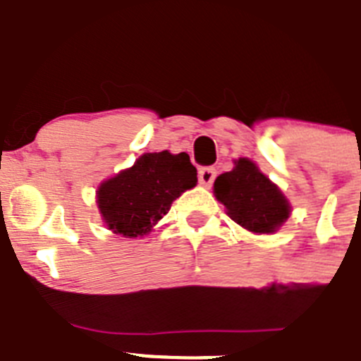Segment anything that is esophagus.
<instances>
[{
  "label": "esophagus",
  "mask_w": 361,
  "mask_h": 361,
  "mask_svg": "<svg viewBox=\"0 0 361 361\" xmlns=\"http://www.w3.org/2000/svg\"><path fill=\"white\" fill-rule=\"evenodd\" d=\"M197 178H200L201 185H204V187H210V185L214 183V180H216V169H214V167L200 169Z\"/></svg>",
  "instance_id": "1"
}]
</instances>
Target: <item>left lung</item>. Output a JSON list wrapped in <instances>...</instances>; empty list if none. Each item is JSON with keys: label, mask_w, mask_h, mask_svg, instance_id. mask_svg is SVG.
<instances>
[{"label": "left lung", "mask_w": 361, "mask_h": 361, "mask_svg": "<svg viewBox=\"0 0 361 361\" xmlns=\"http://www.w3.org/2000/svg\"><path fill=\"white\" fill-rule=\"evenodd\" d=\"M214 194L237 225L253 233H274L290 217L291 207L281 188L248 158L235 160L230 173L214 181Z\"/></svg>", "instance_id": "1"}]
</instances>
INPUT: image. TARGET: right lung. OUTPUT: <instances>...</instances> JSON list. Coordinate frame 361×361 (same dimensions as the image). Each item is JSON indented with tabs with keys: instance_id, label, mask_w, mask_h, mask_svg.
Here are the masks:
<instances>
[{
	"instance_id": "1",
	"label": "right lung",
	"mask_w": 361,
	"mask_h": 361,
	"mask_svg": "<svg viewBox=\"0 0 361 361\" xmlns=\"http://www.w3.org/2000/svg\"><path fill=\"white\" fill-rule=\"evenodd\" d=\"M196 183L197 171L187 152H145L133 167L100 183L97 204L109 230L140 237L151 232L173 201Z\"/></svg>"
}]
</instances>
